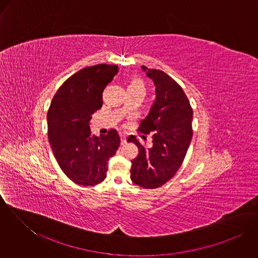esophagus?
<instances>
[{
  "instance_id": "esophagus-1",
  "label": "esophagus",
  "mask_w": 258,
  "mask_h": 258,
  "mask_svg": "<svg viewBox=\"0 0 258 258\" xmlns=\"http://www.w3.org/2000/svg\"><path fill=\"white\" fill-rule=\"evenodd\" d=\"M120 139H121V145H125L126 144V135L120 134Z\"/></svg>"
}]
</instances>
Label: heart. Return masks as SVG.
<instances>
[{"label": "heart", "mask_w": 258, "mask_h": 258, "mask_svg": "<svg viewBox=\"0 0 258 258\" xmlns=\"http://www.w3.org/2000/svg\"><path fill=\"white\" fill-rule=\"evenodd\" d=\"M128 88L142 89V90H144V91H145L144 83H143V81H142L140 78H134V79L131 81V83H130V85H129V87H128Z\"/></svg>", "instance_id": "1"}]
</instances>
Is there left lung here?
Here are the masks:
<instances>
[{
    "label": "left lung",
    "mask_w": 258,
    "mask_h": 258,
    "mask_svg": "<svg viewBox=\"0 0 258 258\" xmlns=\"http://www.w3.org/2000/svg\"><path fill=\"white\" fill-rule=\"evenodd\" d=\"M141 70L154 82L156 99L139 131L152 133V145L144 147L131 135L127 142H133L139 150L131 161V180L145 187L156 188L166 184L180 169L192 130V109L183 88L162 71L142 66Z\"/></svg>",
    "instance_id": "left-lung-1"
}]
</instances>
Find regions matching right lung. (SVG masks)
Instances as JSON below:
<instances>
[{
    "label": "right lung",
    "instance_id": "1",
    "mask_svg": "<svg viewBox=\"0 0 258 258\" xmlns=\"http://www.w3.org/2000/svg\"><path fill=\"white\" fill-rule=\"evenodd\" d=\"M118 72L117 66L105 63L84 68L67 79L51 100L49 144L60 169L75 184L101 183L120 145L115 129L100 137L90 131L91 115L102 107V92Z\"/></svg>",
    "mask_w": 258,
    "mask_h": 258
}]
</instances>
